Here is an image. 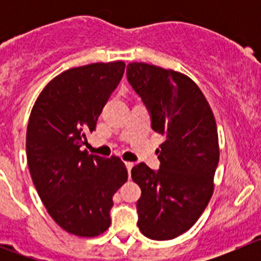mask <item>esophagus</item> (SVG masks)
<instances>
[{"mask_svg": "<svg viewBox=\"0 0 261 261\" xmlns=\"http://www.w3.org/2000/svg\"><path fill=\"white\" fill-rule=\"evenodd\" d=\"M125 165H126V168H127L128 175H130L131 169H133V167H134V163H131V162H126V163H125Z\"/></svg>", "mask_w": 261, "mask_h": 261, "instance_id": "34e87169", "label": "esophagus"}]
</instances>
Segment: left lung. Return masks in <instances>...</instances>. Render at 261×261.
Returning a JSON list of instances; mask_svg holds the SVG:
<instances>
[{"mask_svg": "<svg viewBox=\"0 0 261 261\" xmlns=\"http://www.w3.org/2000/svg\"><path fill=\"white\" fill-rule=\"evenodd\" d=\"M127 81L151 116V127L165 136L159 170L144 163L131 177L141 188L138 226L151 240H172L188 231L213 194L220 160L215 116L188 75L146 63H130Z\"/></svg>", "mask_w": 261, "mask_h": 261, "instance_id": "8db88e82", "label": "left lung"}]
</instances>
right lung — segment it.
<instances>
[{
	"label": "right lung",
	"mask_w": 261,
	"mask_h": 261,
	"mask_svg": "<svg viewBox=\"0 0 261 261\" xmlns=\"http://www.w3.org/2000/svg\"><path fill=\"white\" fill-rule=\"evenodd\" d=\"M123 72V62L70 68L46 84L29 118L26 156L34 186L53 220L80 238L110 227L112 197L127 180L118 156L81 150Z\"/></svg>",
	"instance_id": "add662e5"
}]
</instances>
